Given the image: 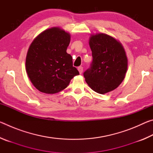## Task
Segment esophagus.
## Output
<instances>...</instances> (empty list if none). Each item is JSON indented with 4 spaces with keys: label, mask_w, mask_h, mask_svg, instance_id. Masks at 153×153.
<instances>
[{
    "label": "esophagus",
    "mask_w": 153,
    "mask_h": 153,
    "mask_svg": "<svg viewBox=\"0 0 153 153\" xmlns=\"http://www.w3.org/2000/svg\"><path fill=\"white\" fill-rule=\"evenodd\" d=\"M77 69H78L79 74H82V72H83V67H79L78 68H77Z\"/></svg>",
    "instance_id": "obj_1"
}]
</instances>
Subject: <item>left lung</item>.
<instances>
[{
  "instance_id": "1",
  "label": "left lung",
  "mask_w": 153,
  "mask_h": 153,
  "mask_svg": "<svg viewBox=\"0 0 153 153\" xmlns=\"http://www.w3.org/2000/svg\"><path fill=\"white\" fill-rule=\"evenodd\" d=\"M92 63L84 73L89 87L104 94L117 88L125 78L128 61L120 41L104 33L92 34L89 39Z\"/></svg>"
}]
</instances>
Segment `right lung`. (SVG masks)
I'll return each instance as SVG.
<instances>
[{"instance_id":"obj_1","label":"right lung","mask_w":153,"mask_h":153,"mask_svg":"<svg viewBox=\"0 0 153 153\" xmlns=\"http://www.w3.org/2000/svg\"><path fill=\"white\" fill-rule=\"evenodd\" d=\"M70 33L59 27L41 32L28 48L25 69L36 89L46 94H55L66 88L71 79L79 74L67 53Z\"/></svg>"}]
</instances>
